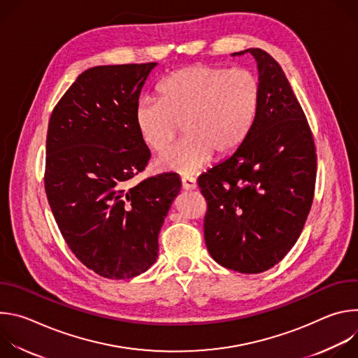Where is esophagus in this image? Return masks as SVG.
I'll use <instances>...</instances> for the list:
<instances>
[{
	"mask_svg": "<svg viewBox=\"0 0 358 358\" xmlns=\"http://www.w3.org/2000/svg\"><path fill=\"white\" fill-rule=\"evenodd\" d=\"M181 182H182V188L187 189V191H191V189H195V188H196L195 178L191 177V176H182V177H181Z\"/></svg>",
	"mask_w": 358,
	"mask_h": 358,
	"instance_id": "esophagus-1",
	"label": "esophagus"
}]
</instances>
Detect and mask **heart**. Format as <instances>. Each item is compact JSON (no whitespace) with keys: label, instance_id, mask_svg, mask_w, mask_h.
Instances as JSON below:
<instances>
[{"label":"heart","instance_id":"heart-1","mask_svg":"<svg viewBox=\"0 0 358 358\" xmlns=\"http://www.w3.org/2000/svg\"><path fill=\"white\" fill-rule=\"evenodd\" d=\"M262 96L259 76L248 68L195 64L174 71L157 85V99L136 105L134 124L141 141L163 155L179 134L187 137L159 159L160 169L191 174L213 152L227 157L248 138Z\"/></svg>","mask_w":358,"mask_h":358}]
</instances>
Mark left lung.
<instances>
[{"label":"left lung","instance_id":"8db88e82","mask_svg":"<svg viewBox=\"0 0 358 358\" xmlns=\"http://www.w3.org/2000/svg\"><path fill=\"white\" fill-rule=\"evenodd\" d=\"M262 85L257 122L224 163L198 177L207 201L203 238L211 257L239 273L279 264L299 239L312 208L317 156L309 122L282 66L259 48Z\"/></svg>","mask_w":358,"mask_h":358}]
</instances>
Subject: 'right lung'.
Listing matches in <instances>:
<instances>
[{
  "mask_svg": "<svg viewBox=\"0 0 358 358\" xmlns=\"http://www.w3.org/2000/svg\"><path fill=\"white\" fill-rule=\"evenodd\" d=\"M156 62L94 66L50 115L43 184L75 257L108 279H130L159 257V234L181 180L173 173L130 187L150 160L134 109Z\"/></svg>",
  "mask_w": 358,
  "mask_h": 358,
  "instance_id": "obj_1",
  "label": "right lung"
}]
</instances>
